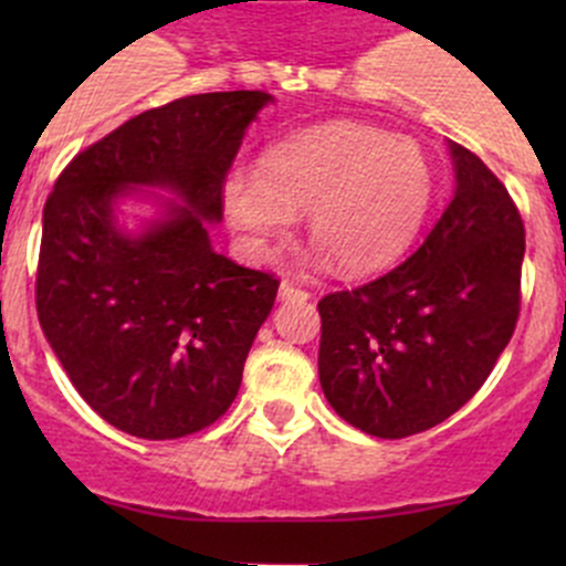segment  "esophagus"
I'll list each match as a JSON object with an SVG mask.
<instances>
[{"label": "esophagus", "instance_id": "esophagus-1", "mask_svg": "<svg viewBox=\"0 0 566 566\" xmlns=\"http://www.w3.org/2000/svg\"><path fill=\"white\" fill-rule=\"evenodd\" d=\"M279 298H282V301H306V298H310V290L298 287L295 282L284 279V282L279 284Z\"/></svg>", "mask_w": 566, "mask_h": 566}]
</instances>
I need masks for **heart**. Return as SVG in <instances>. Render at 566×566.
<instances>
[{"mask_svg": "<svg viewBox=\"0 0 566 566\" xmlns=\"http://www.w3.org/2000/svg\"><path fill=\"white\" fill-rule=\"evenodd\" d=\"M230 224L249 249L287 235L295 213L342 273L397 260L424 221L432 169L416 142L364 123H325L265 150L256 169H232L221 186Z\"/></svg>", "mask_w": 566, "mask_h": 566, "instance_id": "obj_1", "label": "heart"}]
</instances>
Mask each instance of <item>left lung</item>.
I'll return each mask as SVG.
<instances>
[{
  "label": "left lung",
  "instance_id": "obj_1",
  "mask_svg": "<svg viewBox=\"0 0 566 566\" xmlns=\"http://www.w3.org/2000/svg\"><path fill=\"white\" fill-rule=\"evenodd\" d=\"M454 199L419 249L384 276L319 298V386L375 438L441 424L473 397L521 315L526 230L476 153L452 145Z\"/></svg>",
  "mask_w": 566,
  "mask_h": 566
}]
</instances>
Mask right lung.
Returning <instances> with one entry per match:
<instances>
[{"label":"right lung","instance_id":"add662e5","mask_svg":"<svg viewBox=\"0 0 566 566\" xmlns=\"http://www.w3.org/2000/svg\"><path fill=\"white\" fill-rule=\"evenodd\" d=\"M268 101L235 90L147 108L84 147L45 199L38 319L84 402L128 436H191L241 389L279 279L216 254L208 221L224 213V177ZM128 185H167L187 205L128 239L111 219Z\"/></svg>","mask_w":566,"mask_h":566}]
</instances>
